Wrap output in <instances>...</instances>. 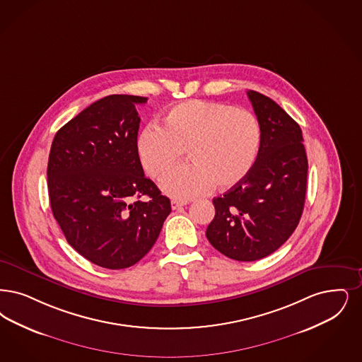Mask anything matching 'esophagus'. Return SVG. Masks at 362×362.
<instances>
[{"instance_id":"esophagus-1","label":"esophagus","mask_w":362,"mask_h":362,"mask_svg":"<svg viewBox=\"0 0 362 362\" xmlns=\"http://www.w3.org/2000/svg\"><path fill=\"white\" fill-rule=\"evenodd\" d=\"M186 202H183V201H176V199H173L171 201V207H173V210H177V209H180L182 206H185Z\"/></svg>"}]
</instances>
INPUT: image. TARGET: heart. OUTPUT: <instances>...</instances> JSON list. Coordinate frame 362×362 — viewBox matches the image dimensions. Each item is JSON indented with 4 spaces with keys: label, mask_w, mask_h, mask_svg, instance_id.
Returning a JSON list of instances; mask_svg holds the SVG:
<instances>
[{
    "label": "heart",
    "mask_w": 362,
    "mask_h": 362,
    "mask_svg": "<svg viewBox=\"0 0 362 362\" xmlns=\"http://www.w3.org/2000/svg\"><path fill=\"white\" fill-rule=\"evenodd\" d=\"M259 119L245 109L213 101L183 102L163 118V128L146 127L137 137V153L145 173L159 179L185 152L192 163L165 175L161 189L176 199H189L211 189L240 185L257 160Z\"/></svg>",
    "instance_id": "b5f03b06"
}]
</instances>
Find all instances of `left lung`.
Masks as SVG:
<instances>
[{
	"mask_svg": "<svg viewBox=\"0 0 362 362\" xmlns=\"http://www.w3.org/2000/svg\"><path fill=\"white\" fill-rule=\"evenodd\" d=\"M261 128L260 151L245 179L214 198L216 217L206 230L210 244L237 261L274 253L302 217L308 163L302 129L271 98L247 91Z\"/></svg>",
	"mask_w": 362,
	"mask_h": 362,
	"instance_id": "obj_1",
	"label": "left lung"
}]
</instances>
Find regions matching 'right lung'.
Wrapping results in <instances>:
<instances>
[{
  "label": "right lung",
  "mask_w": 362,
  "mask_h": 362,
  "mask_svg": "<svg viewBox=\"0 0 362 362\" xmlns=\"http://www.w3.org/2000/svg\"><path fill=\"white\" fill-rule=\"evenodd\" d=\"M145 102L113 94L91 103L57 132L49 151L52 214L67 243L107 269L141 260L171 213L170 199L145 177L137 153L136 105ZM143 194L150 201L140 202Z\"/></svg>",
  "instance_id": "right-lung-1"
}]
</instances>
